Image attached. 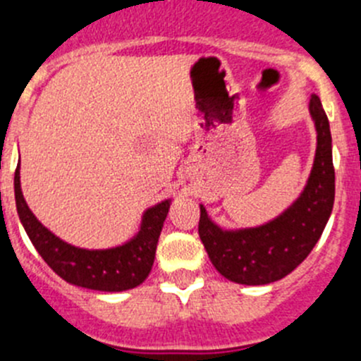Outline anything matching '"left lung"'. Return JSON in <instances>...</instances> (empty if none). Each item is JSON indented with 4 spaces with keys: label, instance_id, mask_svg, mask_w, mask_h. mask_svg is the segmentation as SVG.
I'll use <instances>...</instances> for the list:
<instances>
[{
    "label": "left lung",
    "instance_id": "1",
    "mask_svg": "<svg viewBox=\"0 0 361 361\" xmlns=\"http://www.w3.org/2000/svg\"><path fill=\"white\" fill-rule=\"evenodd\" d=\"M317 130V149L307 187L298 201L281 216L254 229L224 231L201 206L199 236L209 261L227 281L262 286L281 281L305 261L323 234L335 199L331 134L319 97L310 99Z\"/></svg>",
    "mask_w": 361,
    "mask_h": 361
}]
</instances>
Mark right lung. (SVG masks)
<instances>
[{
    "instance_id": "add662e5",
    "label": "right lung",
    "mask_w": 361,
    "mask_h": 361,
    "mask_svg": "<svg viewBox=\"0 0 361 361\" xmlns=\"http://www.w3.org/2000/svg\"><path fill=\"white\" fill-rule=\"evenodd\" d=\"M19 219L31 243L63 281L95 291H127L142 284L152 271L157 243L171 201H162L145 213L141 231L134 240L107 250H86L65 243L45 229L27 208L20 192L19 166L13 178Z\"/></svg>"
}]
</instances>
